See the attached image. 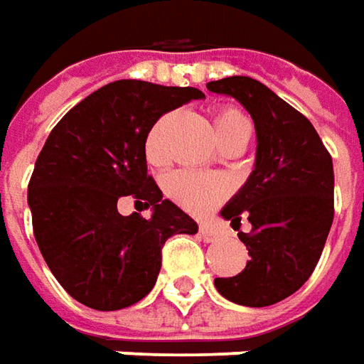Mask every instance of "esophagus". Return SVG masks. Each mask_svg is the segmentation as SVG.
<instances>
[{
	"label": "esophagus",
	"mask_w": 364,
	"mask_h": 364,
	"mask_svg": "<svg viewBox=\"0 0 364 364\" xmlns=\"http://www.w3.org/2000/svg\"><path fill=\"white\" fill-rule=\"evenodd\" d=\"M199 235H201V239L205 243H213L215 239L219 237V233L215 231L213 227H209V225H201L199 227Z\"/></svg>",
	"instance_id": "34e87169"
}]
</instances>
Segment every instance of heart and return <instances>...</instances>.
<instances>
[{"label":"heart","mask_w":364,"mask_h":364,"mask_svg":"<svg viewBox=\"0 0 364 364\" xmlns=\"http://www.w3.org/2000/svg\"><path fill=\"white\" fill-rule=\"evenodd\" d=\"M171 123V115H163L147 133L145 139V155L151 163H163L167 159V129ZM215 133L221 141V145H247V141L253 133V123L245 115V111L233 105H225L217 109L213 117ZM167 195L177 205L187 209L189 213L203 215L209 213L213 207L223 201L231 191L229 181L221 175H201L193 171L171 173L165 181Z\"/></svg>","instance_id":"1"}]
</instances>
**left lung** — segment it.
Wrapping results in <instances>:
<instances>
[{
    "label": "left lung",
    "mask_w": 364,
    "mask_h": 364,
    "mask_svg": "<svg viewBox=\"0 0 364 364\" xmlns=\"http://www.w3.org/2000/svg\"><path fill=\"white\" fill-rule=\"evenodd\" d=\"M253 117L257 157L249 179L221 217L239 233L251 259L239 275L215 279L217 291L245 306H269L291 296L315 271L335 217V173L313 123L261 81L243 75L209 81Z\"/></svg>",
    "instance_id": "left-lung-1"
}]
</instances>
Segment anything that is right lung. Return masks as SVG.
Listing matches in <instances>:
<instances>
[{
    "instance_id": "obj_1",
    "label": "right lung",
    "mask_w": 364,
    "mask_h": 364,
    "mask_svg": "<svg viewBox=\"0 0 364 364\" xmlns=\"http://www.w3.org/2000/svg\"><path fill=\"white\" fill-rule=\"evenodd\" d=\"M195 87L119 79L93 91L49 133L27 187L33 235L49 271L81 305L117 311L149 293L171 235L197 223L147 175L145 139L163 113L193 99ZM131 194L154 213L123 218Z\"/></svg>"
}]
</instances>
